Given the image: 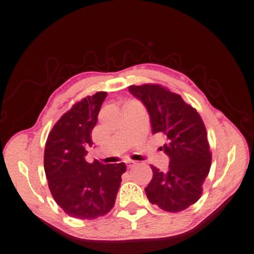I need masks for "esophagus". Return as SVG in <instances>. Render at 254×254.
<instances>
[{"label":"esophagus","mask_w":254,"mask_h":254,"mask_svg":"<svg viewBox=\"0 0 254 254\" xmlns=\"http://www.w3.org/2000/svg\"><path fill=\"white\" fill-rule=\"evenodd\" d=\"M136 165V162L135 161H132V160H127L126 161V166H127V168H132L133 166Z\"/></svg>","instance_id":"obj_1"}]
</instances>
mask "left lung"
Masks as SVG:
<instances>
[{"instance_id": "8db88e82", "label": "left lung", "mask_w": 254, "mask_h": 254, "mask_svg": "<svg viewBox=\"0 0 254 254\" xmlns=\"http://www.w3.org/2000/svg\"><path fill=\"white\" fill-rule=\"evenodd\" d=\"M128 89L147 108L152 132L166 137L161 149L170 159L167 171L151 166L152 179L145 188L147 198L165 211H183L201 197L211 166L202 119L180 95L160 85H131Z\"/></svg>"}]
</instances>
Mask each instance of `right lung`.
Returning <instances> with one entry per match:
<instances>
[{"mask_svg":"<svg viewBox=\"0 0 254 254\" xmlns=\"http://www.w3.org/2000/svg\"><path fill=\"white\" fill-rule=\"evenodd\" d=\"M106 92H98L73 105L47 137L44 169L56 203L76 219H96L113 209L126 171L125 162L104 165L86 161L92 130Z\"/></svg>","mask_w":254,"mask_h":254,"instance_id":"1","label":"right lung"}]
</instances>
